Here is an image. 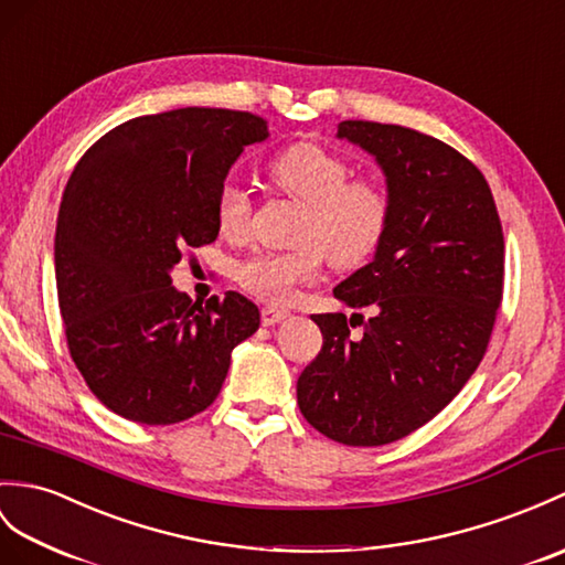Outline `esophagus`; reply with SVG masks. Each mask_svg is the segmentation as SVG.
<instances>
[{"label":"esophagus","instance_id":"esophagus-1","mask_svg":"<svg viewBox=\"0 0 565 565\" xmlns=\"http://www.w3.org/2000/svg\"><path fill=\"white\" fill-rule=\"evenodd\" d=\"M288 310H284V308H277V306H267V308H262V324L265 327H271V324H279L281 320H286L288 318Z\"/></svg>","mask_w":565,"mask_h":565}]
</instances>
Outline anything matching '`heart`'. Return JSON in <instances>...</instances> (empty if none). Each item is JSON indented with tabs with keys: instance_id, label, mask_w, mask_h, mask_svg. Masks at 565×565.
I'll return each instance as SVG.
<instances>
[{
	"instance_id": "1",
	"label": "heart",
	"mask_w": 565,
	"mask_h": 565,
	"mask_svg": "<svg viewBox=\"0 0 565 565\" xmlns=\"http://www.w3.org/2000/svg\"><path fill=\"white\" fill-rule=\"evenodd\" d=\"M269 175L291 200L303 204L296 247L257 253L241 262L235 281L267 303H288L300 286L318 281L330 257L334 267H356L369 259L390 221L385 188L371 178H351L342 156L320 143H296L271 161ZM253 200L241 182L226 180L218 190L216 223L228 238L250 231Z\"/></svg>"
}]
</instances>
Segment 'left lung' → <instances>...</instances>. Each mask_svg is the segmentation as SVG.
<instances>
[{
	"label": "left lung",
	"instance_id": "8db88e82",
	"mask_svg": "<svg viewBox=\"0 0 565 565\" xmlns=\"http://www.w3.org/2000/svg\"><path fill=\"white\" fill-rule=\"evenodd\" d=\"M337 137L383 168L390 221L375 257L334 288L371 315H312L322 349L296 392L322 436L373 448L428 424L477 371L501 308L505 243L487 178L448 143L365 120L339 122Z\"/></svg>",
	"mask_w": 565,
	"mask_h": 565
}]
</instances>
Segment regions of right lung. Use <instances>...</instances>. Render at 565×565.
Masks as SVG:
<instances>
[{"mask_svg":"<svg viewBox=\"0 0 565 565\" xmlns=\"http://www.w3.org/2000/svg\"><path fill=\"white\" fill-rule=\"evenodd\" d=\"M253 113L178 108L103 135L64 188L55 277L67 347L88 390L122 418L180 424L212 404L259 310L228 291L192 303L170 279L182 253L216 241V200Z\"/></svg>","mask_w":565,"mask_h":565,"instance_id":"add662e5","label":"right lung"}]
</instances>
